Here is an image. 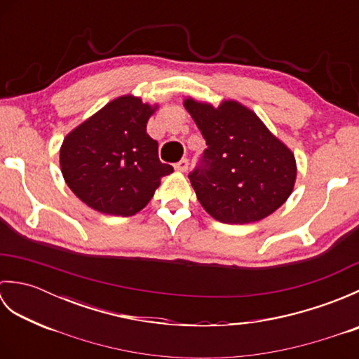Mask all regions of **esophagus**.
I'll list each match as a JSON object with an SVG mask.
<instances>
[{
	"instance_id": "1",
	"label": "esophagus",
	"mask_w": 359,
	"mask_h": 359,
	"mask_svg": "<svg viewBox=\"0 0 359 359\" xmlns=\"http://www.w3.org/2000/svg\"><path fill=\"white\" fill-rule=\"evenodd\" d=\"M188 165H189V162H188V158H182V160H179L177 163L174 165V168L177 171H180V172H185L187 170H188Z\"/></svg>"
}]
</instances>
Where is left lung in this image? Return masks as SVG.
<instances>
[{"label": "left lung", "mask_w": 359, "mask_h": 359, "mask_svg": "<svg viewBox=\"0 0 359 359\" xmlns=\"http://www.w3.org/2000/svg\"><path fill=\"white\" fill-rule=\"evenodd\" d=\"M207 148L189 180L201 205L219 222L250 224L276 211L296 180L293 152L238 102L219 108L185 100Z\"/></svg>", "instance_id": "1"}]
</instances>
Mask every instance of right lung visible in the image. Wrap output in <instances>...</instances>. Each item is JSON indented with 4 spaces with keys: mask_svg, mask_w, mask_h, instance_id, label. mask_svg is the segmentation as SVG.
<instances>
[{
    "mask_svg": "<svg viewBox=\"0 0 359 359\" xmlns=\"http://www.w3.org/2000/svg\"><path fill=\"white\" fill-rule=\"evenodd\" d=\"M154 109L123 95L67 134L60 165L67 187L98 212L133 216L154 196L160 179L174 171L158 158V143L147 133Z\"/></svg>",
    "mask_w": 359,
    "mask_h": 359,
    "instance_id": "right-lung-1",
    "label": "right lung"
}]
</instances>
